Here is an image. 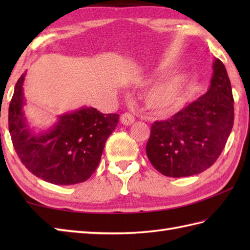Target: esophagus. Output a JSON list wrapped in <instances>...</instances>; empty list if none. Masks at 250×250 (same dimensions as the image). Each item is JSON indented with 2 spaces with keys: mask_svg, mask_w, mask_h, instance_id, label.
<instances>
[{
  "mask_svg": "<svg viewBox=\"0 0 250 250\" xmlns=\"http://www.w3.org/2000/svg\"><path fill=\"white\" fill-rule=\"evenodd\" d=\"M120 121H121L122 125H132V124H133V122L135 121V118H134L133 115H131V114H129V113H125V114L121 115Z\"/></svg>",
  "mask_w": 250,
  "mask_h": 250,
  "instance_id": "34e87169",
  "label": "esophagus"
}]
</instances>
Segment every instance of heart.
<instances>
[{"instance_id": "obj_1", "label": "heart", "mask_w": 250, "mask_h": 250, "mask_svg": "<svg viewBox=\"0 0 250 250\" xmlns=\"http://www.w3.org/2000/svg\"><path fill=\"white\" fill-rule=\"evenodd\" d=\"M190 77V73L179 72L153 84L145 95L147 107L159 114L176 111L184 103Z\"/></svg>"}]
</instances>
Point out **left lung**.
<instances>
[{
  "instance_id": "left-lung-1",
  "label": "left lung",
  "mask_w": 250,
  "mask_h": 250,
  "mask_svg": "<svg viewBox=\"0 0 250 250\" xmlns=\"http://www.w3.org/2000/svg\"><path fill=\"white\" fill-rule=\"evenodd\" d=\"M233 103L226 66L216 58L207 92L151 125L146 153L153 167L168 177H187L213 166L233 128Z\"/></svg>"
}]
</instances>
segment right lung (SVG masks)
I'll use <instances>...</instances> for the list:
<instances>
[{
  "instance_id": "1",
  "label": "right lung",
  "mask_w": 250,
  "mask_h": 250,
  "mask_svg": "<svg viewBox=\"0 0 250 250\" xmlns=\"http://www.w3.org/2000/svg\"><path fill=\"white\" fill-rule=\"evenodd\" d=\"M25 74L16 83L8 110L9 133L21 162L47 183L67 186L86 182L99 166L119 115H104L83 106L58 116L49 129L35 131L23 110Z\"/></svg>"
}]
</instances>
